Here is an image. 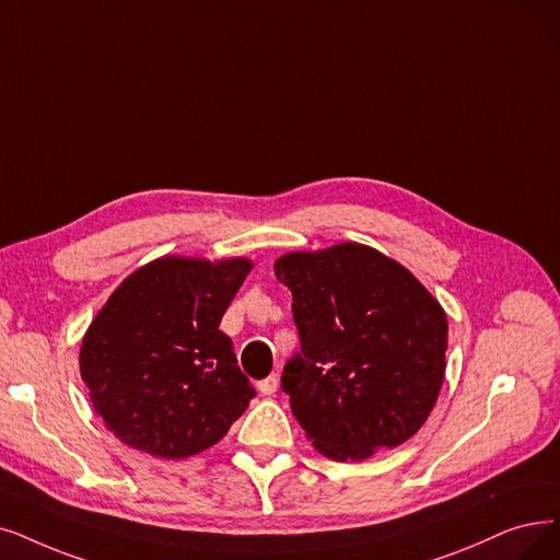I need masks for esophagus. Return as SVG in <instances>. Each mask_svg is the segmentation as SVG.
<instances>
[{"mask_svg":"<svg viewBox=\"0 0 560 560\" xmlns=\"http://www.w3.org/2000/svg\"><path fill=\"white\" fill-rule=\"evenodd\" d=\"M278 386H280V378H278V374H271V376L261 378V382L257 384V390H259L261 395H273V393L278 390Z\"/></svg>","mask_w":560,"mask_h":560,"instance_id":"34e87169","label":"esophagus"}]
</instances>
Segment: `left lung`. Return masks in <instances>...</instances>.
Returning a JSON list of instances; mask_svg holds the SVG:
<instances>
[{
  "mask_svg": "<svg viewBox=\"0 0 560 560\" xmlns=\"http://www.w3.org/2000/svg\"><path fill=\"white\" fill-rule=\"evenodd\" d=\"M273 271L292 289L301 335L282 390L312 445L361 462L409 441L443 386L441 303L407 266L353 241L287 253Z\"/></svg>",
  "mask_w": 560,
  "mask_h": 560,
  "instance_id": "8db88e82",
  "label": "left lung"
}]
</instances>
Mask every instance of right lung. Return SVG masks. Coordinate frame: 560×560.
Segmentation results:
<instances>
[{
    "mask_svg": "<svg viewBox=\"0 0 560 560\" xmlns=\"http://www.w3.org/2000/svg\"><path fill=\"white\" fill-rule=\"evenodd\" d=\"M250 271L248 257L163 255L109 294L82 338L80 376L121 443L184 459L248 409L255 390L218 326Z\"/></svg>",
    "mask_w": 560,
    "mask_h": 560,
    "instance_id": "right-lung-1",
    "label": "right lung"
}]
</instances>
